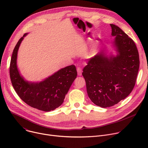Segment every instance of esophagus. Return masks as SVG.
Instances as JSON below:
<instances>
[{
	"label": "esophagus",
	"mask_w": 148,
	"mask_h": 148,
	"mask_svg": "<svg viewBox=\"0 0 148 148\" xmlns=\"http://www.w3.org/2000/svg\"><path fill=\"white\" fill-rule=\"evenodd\" d=\"M77 73H78V75H81L82 74V69L79 67H78L77 68Z\"/></svg>",
	"instance_id": "esophagus-1"
}]
</instances>
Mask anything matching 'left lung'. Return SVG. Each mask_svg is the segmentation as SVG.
<instances>
[{"label":"left lung","instance_id":"8db88e82","mask_svg":"<svg viewBox=\"0 0 148 148\" xmlns=\"http://www.w3.org/2000/svg\"><path fill=\"white\" fill-rule=\"evenodd\" d=\"M110 26L116 55L108 56L102 50L89 59L82 73L89 98L102 108L112 107L130 95L139 68V53L133 40L118 26Z\"/></svg>","mask_w":148,"mask_h":148}]
</instances>
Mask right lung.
I'll return each instance as SVG.
<instances>
[{"label": "right lung", "mask_w": 148, "mask_h": 148, "mask_svg": "<svg viewBox=\"0 0 148 148\" xmlns=\"http://www.w3.org/2000/svg\"><path fill=\"white\" fill-rule=\"evenodd\" d=\"M25 33L16 44L11 58L10 77L12 86L26 103L37 110L49 112L59 107L64 102L71 86L77 75L74 65L58 70L41 82H29L20 74L17 67V56Z\"/></svg>", "instance_id": "add662e5"}]
</instances>
